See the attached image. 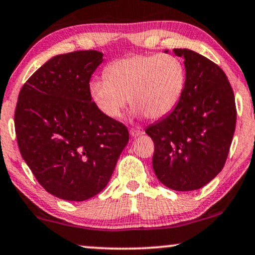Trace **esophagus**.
Listing matches in <instances>:
<instances>
[{
	"mask_svg": "<svg viewBox=\"0 0 255 255\" xmlns=\"http://www.w3.org/2000/svg\"><path fill=\"white\" fill-rule=\"evenodd\" d=\"M130 134H131V137H138V136H140V134H143V131L139 130V128H131Z\"/></svg>",
	"mask_w": 255,
	"mask_h": 255,
	"instance_id": "1",
	"label": "esophagus"
}]
</instances>
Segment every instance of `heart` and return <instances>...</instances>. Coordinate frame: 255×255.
<instances>
[{"mask_svg": "<svg viewBox=\"0 0 255 255\" xmlns=\"http://www.w3.org/2000/svg\"><path fill=\"white\" fill-rule=\"evenodd\" d=\"M104 74L90 81L89 91L100 112L112 119L121 117L128 100L136 117H166L181 102L187 81L183 62L171 54L123 56Z\"/></svg>", "mask_w": 255, "mask_h": 255, "instance_id": "1", "label": "heart"}]
</instances>
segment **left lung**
<instances>
[{
	"label": "left lung",
	"mask_w": 255,
	"mask_h": 255,
	"mask_svg": "<svg viewBox=\"0 0 255 255\" xmlns=\"http://www.w3.org/2000/svg\"><path fill=\"white\" fill-rule=\"evenodd\" d=\"M172 52L184 59L183 96L145 132L155 144L152 166L159 182L172 190H196L224 168L237 124L235 98L218 65L190 49Z\"/></svg>",
	"instance_id": "1"
}]
</instances>
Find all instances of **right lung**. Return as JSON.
Here are the masks:
<instances>
[{
	"mask_svg": "<svg viewBox=\"0 0 255 255\" xmlns=\"http://www.w3.org/2000/svg\"><path fill=\"white\" fill-rule=\"evenodd\" d=\"M102 62L98 51L53 56L18 94L14 122L22 158L61 200L100 193L128 142L127 127L103 115L90 96V79Z\"/></svg>",
	"mask_w": 255,
	"mask_h": 255,
	"instance_id": "right-lung-1",
	"label": "right lung"
}]
</instances>
